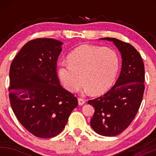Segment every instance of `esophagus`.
Wrapping results in <instances>:
<instances>
[{
    "instance_id": "1",
    "label": "esophagus",
    "mask_w": 156,
    "mask_h": 156,
    "mask_svg": "<svg viewBox=\"0 0 156 156\" xmlns=\"http://www.w3.org/2000/svg\"><path fill=\"white\" fill-rule=\"evenodd\" d=\"M78 105H83L84 103H85V100H83V98H79L78 99Z\"/></svg>"
}]
</instances>
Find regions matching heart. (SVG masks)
Returning a JSON list of instances; mask_svg holds the SVG:
<instances>
[{"instance_id":"obj_1","label":"heart","mask_w":156,"mask_h":156,"mask_svg":"<svg viewBox=\"0 0 156 156\" xmlns=\"http://www.w3.org/2000/svg\"><path fill=\"white\" fill-rule=\"evenodd\" d=\"M69 63H62L58 77L64 87L75 92L85 84V90L101 94L112 85L119 69V57L114 51L101 46L83 44L68 56ZM83 78H82V77Z\"/></svg>"}]
</instances>
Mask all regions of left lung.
Wrapping results in <instances>:
<instances>
[{"instance_id": "8db88e82", "label": "left lung", "mask_w": 156, "mask_h": 156, "mask_svg": "<svg viewBox=\"0 0 156 156\" xmlns=\"http://www.w3.org/2000/svg\"><path fill=\"white\" fill-rule=\"evenodd\" d=\"M114 42L120 52L122 69L108 92L88 101L94 108L90 125L97 133L115 136L129 126L140 107L144 90V66L134 47L115 38H101Z\"/></svg>"}]
</instances>
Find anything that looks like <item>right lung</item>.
I'll use <instances>...</instances> for the list:
<instances>
[{"label": "right lung", "mask_w": 156, "mask_h": 156, "mask_svg": "<svg viewBox=\"0 0 156 156\" xmlns=\"http://www.w3.org/2000/svg\"><path fill=\"white\" fill-rule=\"evenodd\" d=\"M62 42L50 38L27 42L11 64L9 100L16 117L39 138L64 129L78 99L61 86L56 73Z\"/></svg>", "instance_id": "add662e5"}]
</instances>
